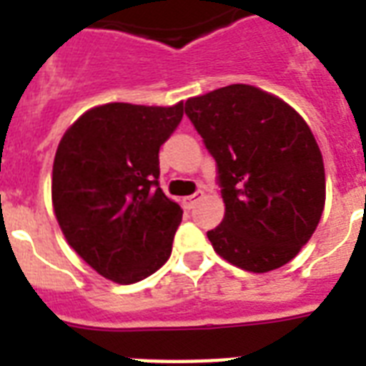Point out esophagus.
<instances>
[{"label":"esophagus","instance_id":"34e87169","mask_svg":"<svg viewBox=\"0 0 366 366\" xmlns=\"http://www.w3.org/2000/svg\"><path fill=\"white\" fill-rule=\"evenodd\" d=\"M203 195H205L203 192H195V194L188 195V197H182V205L186 207V209H192V207H194L195 203L203 197Z\"/></svg>","mask_w":366,"mask_h":366}]
</instances>
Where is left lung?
Here are the masks:
<instances>
[{
    "mask_svg": "<svg viewBox=\"0 0 366 366\" xmlns=\"http://www.w3.org/2000/svg\"><path fill=\"white\" fill-rule=\"evenodd\" d=\"M186 116L217 161L224 220L207 237L252 273L285 266L310 241L325 209L323 155L295 108L235 83L186 100Z\"/></svg>",
    "mask_w": 366,
    "mask_h": 366,
    "instance_id": "8db88e82",
    "label": "left lung"
}]
</instances>
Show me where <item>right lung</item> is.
<instances>
[{
	"label": "right lung",
	"instance_id": "right-lung-1",
	"mask_svg": "<svg viewBox=\"0 0 366 366\" xmlns=\"http://www.w3.org/2000/svg\"><path fill=\"white\" fill-rule=\"evenodd\" d=\"M184 104L110 102L64 132L53 163V209L66 241L94 272L142 281L171 256L182 209L159 188V148Z\"/></svg>",
	"mask_w": 366,
	"mask_h": 366
}]
</instances>
